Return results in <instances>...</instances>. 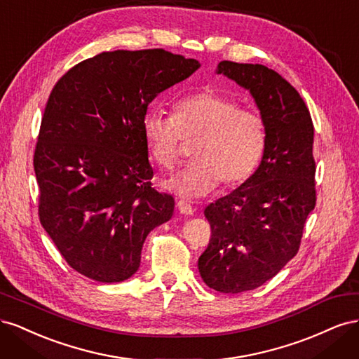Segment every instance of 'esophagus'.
<instances>
[{
	"instance_id": "obj_1",
	"label": "esophagus",
	"mask_w": 359,
	"mask_h": 359,
	"mask_svg": "<svg viewBox=\"0 0 359 359\" xmlns=\"http://www.w3.org/2000/svg\"><path fill=\"white\" fill-rule=\"evenodd\" d=\"M177 206H178V211H180L181 214H184V215H191V214L194 212L193 206H191L190 203H187L186 201H178V202H177Z\"/></svg>"
}]
</instances>
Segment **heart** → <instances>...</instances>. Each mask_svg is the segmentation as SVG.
I'll list each match as a JSON object with an SVG mask.
<instances>
[{"mask_svg":"<svg viewBox=\"0 0 359 359\" xmlns=\"http://www.w3.org/2000/svg\"><path fill=\"white\" fill-rule=\"evenodd\" d=\"M172 109V116L148 111L142 119L149 157L161 168L175 165L182 139H196L190 153L193 161L163 182L168 190L181 198L199 199L214 191L220 181L233 187L255 172L266 140L259 114L210 90L184 97Z\"/></svg>","mask_w":359,"mask_h":359,"instance_id":"heart-1","label":"heart"}]
</instances>
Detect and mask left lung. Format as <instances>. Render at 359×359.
I'll list each match as a JSON object with an SVG mask.
<instances>
[{"label":"left lung","instance_id":"1","mask_svg":"<svg viewBox=\"0 0 359 359\" xmlns=\"http://www.w3.org/2000/svg\"><path fill=\"white\" fill-rule=\"evenodd\" d=\"M215 73L250 91L266 132L253 175L205 208L212 235L198 260L201 277L214 290L241 293L266 283L298 253L316 205L314 128L301 95L277 72L222 61Z\"/></svg>","mask_w":359,"mask_h":359}]
</instances>
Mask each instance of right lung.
Masks as SVG:
<instances>
[{"instance_id": "1", "label": "right lung", "mask_w": 359, "mask_h": 359, "mask_svg": "<svg viewBox=\"0 0 359 359\" xmlns=\"http://www.w3.org/2000/svg\"><path fill=\"white\" fill-rule=\"evenodd\" d=\"M201 67L163 49L114 50L76 64L53 86L34 153L39 215L66 262L100 283L132 277L173 198L151 187L148 104Z\"/></svg>"}]
</instances>
